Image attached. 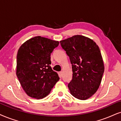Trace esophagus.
Instances as JSON below:
<instances>
[{
    "label": "esophagus",
    "instance_id": "obj_1",
    "mask_svg": "<svg viewBox=\"0 0 121 121\" xmlns=\"http://www.w3.org/2000/svg\"><path fill=\"white\" fill-rule=\"evenodd\" d=\"M62 74H63V72H62V71L59 72V75H60V76H62Z\"/></svg>",
    "mask_w": 121,
    "mask_h": 121
}]
</instances>
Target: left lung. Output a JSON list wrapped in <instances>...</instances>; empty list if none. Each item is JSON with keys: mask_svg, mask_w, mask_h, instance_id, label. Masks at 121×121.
I'll return each mask as SVG.
<instances>
[{"mask_svg": "<svg viewBox=\"0 0 121 121\" xmlns=\"http://www.w3.org/2000/svg\"><path fill=\"white\" fill-rule=\"evenodd\" d=\"M60 43L72 65V79L68 85L71 95L80 100L89 99L99 89L104 71L99 47L91 39L79 35Z\"/></svg>", "mask_w": 121, "mask_h": 121, "instance_id": "8db88e82", "label": "left lung"}]
</instances>
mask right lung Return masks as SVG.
Listing matches in <instances>:
<instances>
[{"instance_id": "1", "label": "right lung", "mask_w": 121, "mask_h": 121, "mask_svg": "<svg viewBox=\"0 0 121 121\" xmlns=\"http://www.w3.org/2000/svg\"><path fill=\"white\" fill-rule=\"evenodd\" d=\"M59 41L35 36L22 44L17 55L16 75L27 95L43 99L59 80L52 69L50 54Z\"/></svg>"}]
</instances>
